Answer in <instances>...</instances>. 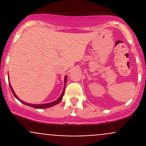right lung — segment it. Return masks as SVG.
I'll use <instances>...</instances> for the list:
<instances>
[{"instance_id": "add662e5", "label": "right lung", "mask_w": 146, "mask_h": 146, "mask_svg": "<svg viewBox=\"0 0 146 146\" xmlns=\"http://www.w3.org/2000/svg\"><path fill=\"white\" fill-rule=\"evenodd\" d=\"M66 80H67V77H66H66H65V80H64V82H65V85H66ZM10 89H11V90H12V92H13V95H14V96L15 97V98H17V99L19 101H20V102H21L22 103H23V104H26V105L29 106V107H33V108H36V109H44V108H48V107H53V106H54V105H56V104H58V103L60 102V101L61 100V99H62L63 96H64V90H65V88H64V91H63L62 94H61V97H60V98H58V99L57 100H56V101L53 102H51V103H47V104H29V103H26V102H23V101L20 100L19 99V98H17V96H16L15 93V92H14V90H13V88H12V87H11V85H10ZM64 87H65V86H64Z\"/></svg>"}]
</instances>
